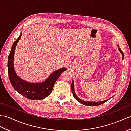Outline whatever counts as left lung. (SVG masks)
I'll return each instance as SVG.
<instances>
[{
    "mask_svg": "<svg viewBox=\"0 0 131 131\" xmlns=\"http://www.w3.org/2000/svg\"><path fill=\"white\" fill-rule=\"evenodd\" d=\"M118 49H119V51H120V52L122 53V57H123V58L122 59H124V54H123V52H122V50L121 49V48H119V45H118ZM71 91H72V93H73V96L75 99L78 101L80 103H81L83 105H84L86 106H99L100 105H101L102 104H104V102H106L107 101H108V100L110 99H108L107 100H104V101H99V102H91V101H84V100H82L80 99H79L78 97L77 96V94L75 92V90H74V80H72V82H71Z\"/></svg>",
    "mask_w": 131,
    "mask_h": 131,
    "instance_id": "left-lung-1",
    "label": "left lung"
}]
</instances>
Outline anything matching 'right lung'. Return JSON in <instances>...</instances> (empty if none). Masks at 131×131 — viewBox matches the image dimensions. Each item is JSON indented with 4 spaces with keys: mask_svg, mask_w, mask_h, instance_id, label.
<instances>
[{
    "mask_svg": "<svg viewBox=\"0 0 131 131\" xmlns=\"http://www.w3.org/2000/svg\"><path fill=\"white\" fill-rule=\"evenodd\" d=\"M21 35L22 32L17 39L14 41L8 58V75L10 82L14 89L26 98L32 100H43L51 94L54 83L61 73L66 70V68H62L53 71L45 81L41 83H30L21 79L16 74L13 64L16 47Z\"/></svg>",
    "mask_w": 131,
    "mask_h": 131,
    "instance_id": "add662e5",
    "label": "right lung"
}]
</instances>
